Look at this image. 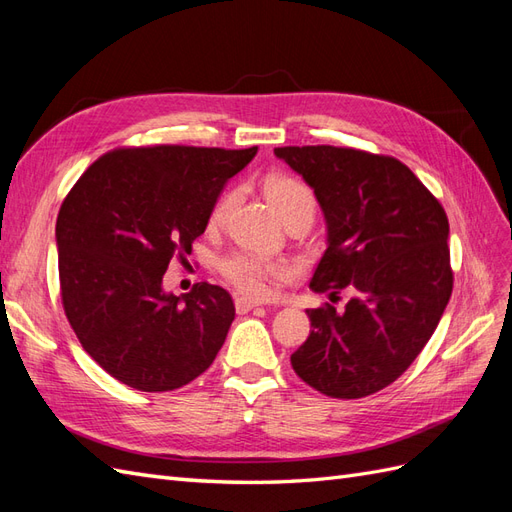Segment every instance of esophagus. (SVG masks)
<instances>
[{
	"label": "esophagus",
	"instance_id": "esophagus-1",
	"mask_svg": "<svg viewBox=\"0 0 512 512\" xmlns=\"http://www.w3.org/2000/svg\"><path fill=\"white\" fill-rule=\"evenodd\" d=\"M259 305L261 303H257V300H251V298H244V296L235 298V311H238V313H248L251 309L259 307Z\"/></svg>",
	"mask_w": 512,
	"mask_h": 512
}]
</instances>
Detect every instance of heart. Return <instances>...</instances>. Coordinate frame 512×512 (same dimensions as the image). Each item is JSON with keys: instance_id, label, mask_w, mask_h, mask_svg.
<instances>
[{"instance_id": "heart-1", "label": "heart", "mask_w": 512, "mask_h": 512, "mask_svg": "<svg viewBox=\"0 0 512 512\" xmlns=\"http://www.w3.org/2000/svg\"><path fill=\"white\" fill-rule=\"evenodd\" d=\"M266 199L274 207L283 222L292 220L294 216H309L313 220L316 216V194L307 186L303 179L292 175H270L261 181ZM235 203V194L231 190L222 192L209 212L207 225L212 229H218L225 225V220ZM218 270L235 290H240L246 296L264 298L270 296L274 285L279 281L290 279L292 268L285 261H270L261 259L251 253H231L225 259H220Z\"/></svg>"}]
</instances>
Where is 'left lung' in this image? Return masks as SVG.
<instances>
[{
	"label": "left lung",
	"instance_id": "obj_1",
	"mask_svg": "<svg viewBox=\"0 0 512 512\" xmlns=\"http://www.w3.org/2000/svg\"><path fill=\"white\" fill-rule=\"evenodd\" d=\"M309 183L329 227L311 290L344 287V309H307L311 333L292 368L324 396H372L400 378L428 344L452 296L448 216L413 170L352 147H279Z\"/></svg>",
	"mask_w": 512,
	"mask_h": 512
}]
</instances>
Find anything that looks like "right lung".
<instances>
[{
    "mask_svg": "<svg viewBox=\"0 0 512 512\" xmlns=\"http://www.w3.org/2000/svg\"><path fill=\"white\" fill-rule=\"evenodd\" d=\"M257 147L186 144L103 153L64 196L56 222L60 298L82 348L138 391H173L214 363L235 318L227 290L194 283L166 294L227 179Z\"/></svg>",
    "mask_w": 512,
    "mask_h": 512,
    "instance_id": "1",
    "label": "right lung"
}]
</instances>
